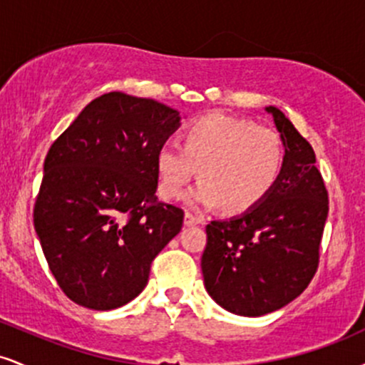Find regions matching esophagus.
<instances>
[{
    "mask_svg": "<svg viewBox=\"0 0 365 365\" xmlns=\"http://www.w3.org/2000/svg\"><path fill=\"white\" fill-rule=\"evenodd\" d=\"M202 223V220H200L199 216L192 215V212H187L185 215V226H194V225H199Z\"/></svg>",
    "mask_w": 365,
    "mask_h": 365,
    "instance_id": "esophagus-1",
    "label": "esophagus"
}]
</instances>
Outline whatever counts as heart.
I'll return each mask as SVG.
<instances>
[{
    "label": "heart",
    "instance_id": "heart-1",
    "mask_svg": "<svg viewBox=\"0 0 365 365\" xmlns=\"http://www.w3.org/2000/svg\"><path fill=\"white\" fill-rule=\"evenodd\" d=\"M284 166V145L273 128L225 115L195 120L182 135V148L163 144L156 153L158 192L173 200L200 168L202 182L188 192L192 207L225 204L232 212L250 211L271 194Z\"/></svg>",
    "mask_w": 365,
    "mask_h": 365
}]
</instances>
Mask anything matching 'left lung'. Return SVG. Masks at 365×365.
Returning a JSON list of instances; mask_svg holds the SVG:
<instances>
[{
	"mask_svg": "<svg viewBox=\"0 0 365 365\" xmlns=\"http://www.w3.org/2000/svg\"><path fill=\"white\" fill-rule=\"evenodd\" d=\"M266 111L282 133V177L259 206L206 226L200 259L204 284L215 302L249 317L278 311L309 287L319 266L329 211L312 145L278 108Z\"/></svg>",
	"mask_w": 365,
	"mask_h": 365,
	"instance_id": "8db88e82",
	"label": "left lung"
}]
</instances>
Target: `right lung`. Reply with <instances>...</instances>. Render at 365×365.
Listing matches in <instances>:
<instances>
[{"label":"right lung","instance_id":"obj_1","mask_svg":"<svg viewBox=\"0 0 365 365\" xmlns=\"http://www.w3.org/2000/svg\"><path fill=\"white\" fill-rule=\"evenodd\" d=\"M178 125V111L166 104L108 92L53 142L34 226L72 302L94 311L128 304L182 230V209L156 197V153Z\"/></svg>","mask_w":365,"mask_h":365}]
</instances>
